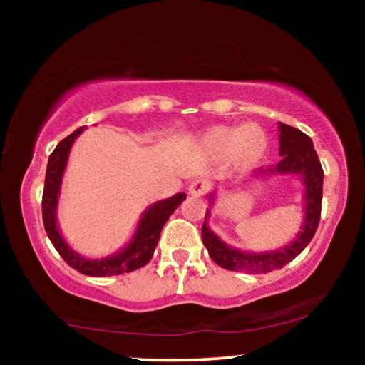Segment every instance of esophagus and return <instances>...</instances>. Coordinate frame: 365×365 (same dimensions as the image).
Listing matches in <instances>:
<instances>
[{
  "label": "esophagus",
  "mask_w": 365,
  "mask_h": 365,
  "mask_svg": "<svg viewBox=\"0 0 365 365\" xmlns=\"http://www.w3.org/2000/svg\"><path fill=\"white\" fill-rule=\"evenodd\" d=\"M209 189H211V182L206 181V179H194V181H191V184H189L187 191L191 196H204Z\"/></svg>",
  "instance_id": "obj_1"
}]
</instances>
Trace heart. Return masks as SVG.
<instances>
[{"mask_svg":"<svg viewBox=\"0 0 365 365\" xmlns=\"http://www.w3.org/2000/svg\"><path fill=\"white\" fill-rule=\"evenodd\" d=\"M202 144L209 154L226 158L232 154L237 163L252 164L264 156L267 149L266 133L257 124L246 126H217L204 134Z\"/></svg>","mask_w":365,"mask_h":365,"instance_id":"heart-1","label":"heart"}]
</instances>
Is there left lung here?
<instances>
[{
  "label": "left lung",
  "instance_id": "1",
  "mask_svg": "<svg viewBox=\"0 0 365 365\" xmlns=\"http://www.w3.org/2000/svg\"><path fill=\"white\" fill-rule=\"evenodd\" d=\"M279 154L282 159L274 168L261 169L256 176H269V174H281V176H299L304 184V222L296 239L286 247L271 252H244L236 247L227 246L221 241L207 226L209 209L206 211L201 236L209 256L217 266L227 271H241L249 274H266L274 269H281L296 259L301 254L314 234L317 231L321 221V204H322V182L324 171L319 161V156L314 149L312 139L299 129L279 123ZM214 194H211V202Z\"/></svg>",
  "mask_w": 365,
  "mask_h": 365
}]
</instances>
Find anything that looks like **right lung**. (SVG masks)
Here are the masks:
<instances>
[{
  "label": "right lung",
  "instance_id": "1",
  "mask_svg": "<svg viewBox=\"0 0 365 365\" xmlns=\"http://www.w3.org/2000/svg\"><path fill=\"white\" fill-rule=\"evenodd\" d=\"M84 128H79L76 131L64 138L61 143L54 148L51 156L48 159L46 168V179H44V191H43V222L49 241L59 252L66 264H69L78 272L84 276L93 277H106V276H118V274L133 272L136 269L146 266L151 261L154 249L158 246L159 236H161L163 226L166 224L169 216L176 211L179 204L186 199V194L179 192L176 196L158 201L153 206H149L139 219L136 232L129 244L121 251L113 254V256L103 259H86L74 252L69 244L64 241L61 232H59L58 221H56V209H58V197L61 191V181L64 169H66L69 151L79 134L83 133Z\"/></svg>",
  "mask_w": 365,
  "mask_h": 365
}]
</instances>
